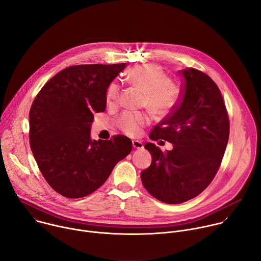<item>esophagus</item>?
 Returning a JSON list of instances; mask_svg holds the SVG:
<instances>
[{
    "label": "esophagus",
    "instance_id": "esophagus-1",
    "mask_svg": "<svg viewBox=\"0 0 261 261\" xmlns=\"http://www.w3.org/2000/svg\"><path fill=\"white\" fill-rule=\"evenodd\" d=\"M132 144H133V147L134 148H138V150H141V148H143V144L141 141L139 140H133L132 141Z\"/></svg>",
    "mask_w": 261,
    "mask_h": 261
}]
</instances>
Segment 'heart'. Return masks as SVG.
<instances>
[{"label":"heart","instance_id":"b5f03b06","mask_svg":"<svg viewBox=\"0 0 261 261\" xmlns=\"http://www.w3.org/2000/svg\"><path fill=\"white\" fill-rule=\"evenodd\" d=\"M127 79L131 85L144 92L143 106L147 107L157 118H166L176 108L179 97V87L169 80L166 72L155 64H144L132 68ZM120 87L111 83L106 89V101L114 104L119 100ZM152 121L151 113L125 111L119 119L120 129L129 136H137L141 128Z\"/></svg>","mask_w":261,"mask_h":261}]
</instances>
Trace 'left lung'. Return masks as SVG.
I'll return each instance as SVG.
<instances>
[{
    "instance_id": "obj_1",
    "label": "left lung",
    "mask_w": 261,
    "mask_h": 261,
    "mask_svg": "<svg viewBox=\"0 0 261 261\" xmlns=\"http://www.w3.org/2000/svg\"><path fill=\"white\" fill-rule=\"evenodd\" d=\"M179 74L182 90L178 104L150 136L171 142L173 148L162 152L154 143H145L152 163L140 175L146 191L169 204L190 200L207 187L229 138L228 113L215 82L194 68Z\"/></svg>"
}]
</instances>
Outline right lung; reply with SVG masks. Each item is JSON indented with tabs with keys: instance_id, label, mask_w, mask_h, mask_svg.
<instances>
[{
	"instance_id": "add662e5",
	"label": "right lung",
	"mask_w": 261,
	"mask_h": 261,
	"mask_svg": "<svg viewBox=\"0 0 261 261\" xmlns=\"http://www.w3.org/2000/svg\"><path fill=\"white\" fill-rule=\"evenodd\" d=\"M126 63L70 66L51 77L30 109L31 150L50 187L68 198L90 195L128 156L132 141L124 135L92 140L95 113L106 108V89Z\"/></svg>"
}]
</instances>
